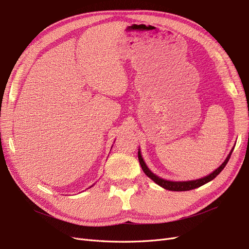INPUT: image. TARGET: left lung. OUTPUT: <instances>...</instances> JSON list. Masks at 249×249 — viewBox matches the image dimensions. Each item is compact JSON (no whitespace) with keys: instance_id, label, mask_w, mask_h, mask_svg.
I'll return each mask as SVG.
<instances>
[{"instance_id":"obj_1","label":"left lung","mask_w":249,"mask_h":249,"mask_svg":"<svg viewBox=\"0 0 249 249\" xmlns=\"http://www.w3.org/2000/svg\"><path fill=\"white\" fill-rule=\"evenodd\" d=\"M232 150H234V148L231 149V151L230 152V154L228 155L227 159L224 160L223 163H222L218 168H216V170H215L213 173H211L210 175H208V176H206V177L197 179V180H191V181H177V182H176V181H167V180L159 178L158 176H156L155 174H153V173H152V172L149 170L148 166H147L146 163H145V161H143V159H142V154H141V151H140V150H139V154H138V155H139V161H140V164H141V166H142V168L143 173H145L150 179L153 180L156 184H158L159 186H161L162 188L167 189V190H172V191H186V190H191V189L197 188V187H199V186L204 185V184L212 181L214 178H216V176L219 175L220 172L224 168V166L227 165V163H228V161H229V159H230V157H231V155Z\"/></svg>"}]
</instances>
